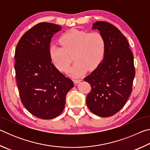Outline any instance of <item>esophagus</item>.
<instances>
[{"label": "esophagus", "instance_id": "obj_1", "mask_svg": "<svg viewBox=\"0 0 150 150\" xmlns=\"http://www.w3.org/2000/svg\"><path fill=\"white\" fill-rule=\"evenodd\" d=\"M81 81H82V80H81V79H74V80H73V82H74L75 84H77V83H80Z\"/></svg>", "mask_w": 150, "mask_h": 150}]
</instances>
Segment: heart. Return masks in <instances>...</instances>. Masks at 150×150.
<instances>
[{
	"instance_id": "b5f03b06",
	"label": "heart",
	"mask_w": 150,
	"mask_h": 150,
	"mask_svg": "<svg viewBox=\"0 0 150 150\" xmlns=\"http://www.w3.org/2000/svg\"><path fill=\"white\" fill-rule=\"evenodd\" d=\"M59 41L62 47L52 44L49 47L51 60L58 69L66 71L72 61H75L69 73L79 77L87 70H95L103 59L105 40L100 32H88L71 29L63 33Z\"/></svg>"
}]
</instances>
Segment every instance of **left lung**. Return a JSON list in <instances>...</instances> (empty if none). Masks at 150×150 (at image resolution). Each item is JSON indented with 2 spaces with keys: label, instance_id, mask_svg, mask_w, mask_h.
<instances>
[{
  "label": "left lung",
  "instance_id": "left-lung-1",
  "mask_svg": "<svg viewBox=\"0 0 150 150\" xmlns=\"http://www.w3.org/2000/svg\"><path fill=\"white\" fill-rule=\"evenodd\" d=\"M93 28L104 36L105 52L103 62L84 78L91 87L86 102L93 114L109 117L124 107L132 91L136 73L134 55L128 40L116 26L98 21Z\"/></svg>",
  "mask_w": 150,
  "mask_h": 150
}]
</instances>
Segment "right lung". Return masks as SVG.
Listing matches in <instances>:
<instances>
[{
	"instance_id": "obj_1",
	"label": "right lung",
	"mask_w": 150,
	"mask_h": 150,
	"mask_svg": "<svg viewBox=\"0 0 150 150\" xmlns=\"http://www.w3.org/2000/svg\"><path fill=\"white\" fill-rule=\"evenodd\" d=\"M62 27L40 22L20 39L15 50V73L22 104L30 114L47 120L62 114L65 97L74 84L52 63L51 38Z\"/></svg>"
}]
</instances>
